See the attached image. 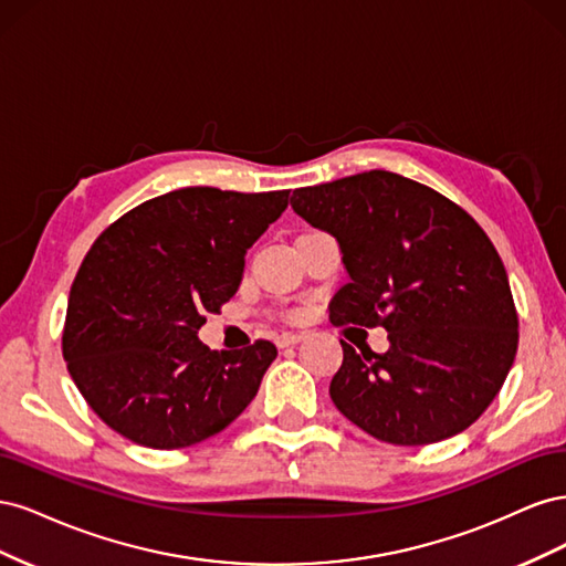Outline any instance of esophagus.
Wrapping results in <instances>:
<instances>
[{"mask_svg": "<svg viewBox=\"0 0 566 566\" xmlns=\"http://www.w3.org/2000/svg\"><path fill=\"white\" fill-rule=\"evenodd\" d=\"M302 339H304L302 333H283V335L279 337V347H281V349L293 347V345H297V342H302Z\"/></svg>", "mask_w": 566, "mask_h": 566, "instance_id": "34e87169", "label": "esophagus"}]
</instances>
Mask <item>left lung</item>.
I'll use <instances>...</instances> for the list:
<instances>
[{"mask_svg":"<svg viewBox=\"0 0 566 566\" xmlns=\"http://www.w3.org/2000/svg\"><path fill=\"white\" fill-rule=\"evenodd\" d=\"M290 202L339 243L349 283L331 302V323L389 333L385 354L339 339V413L397 447L468 430L501 391L520 339L484 229L434 188L385 169L297 188Z\"/></svg>","mask_w":566,"mask_h":566,"instance_id":"left-lung-1","label":"left lung"}]
</instances>
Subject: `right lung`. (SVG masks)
<instances>
[{
	"label": "right lung",
	"instance_id": "1",
	"mask_svg": "<svg viewBox=\"0 0 566 566\" xmlns=\"http://www.w3.org/2000/svg\"><path fill=\"white\" fill-rule=\"evenodd\" d=\"M287 196L188 186L136 205L96 238L67 297L63 358L111 430L172 451L248 408L276 345L212 352L198 331L235 295L248 248Z\"/></svg>",
	"mask_w": 566,
	"mask_h": 566
}]
</instances>
